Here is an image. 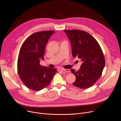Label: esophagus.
<instances>
[{"label": "esophagus", "instance_id": "obj_1", "mask_svg": "<svg viewBox=\"0 0 121 121\" xmlns=\"http://www.w3.org/2000/svg\"><path fill=\"white\" fill-rule=\"evenodd\" d=\"M61 70H62V71H65V72H66V73H70V72H71L70 70H69V69H61Z\"/></svg>", "mask_w": 121, "mask_h": 121}]
</instances>
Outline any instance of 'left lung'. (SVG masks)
I'll list each match as a JSON object with an SVG mask.
<instances>
[{
	"mask_svg": "<svg viewBox=\"0 0 121 121\" xmlns=\"http://www.w3.org/2000/svg\"><path fill=\"white\" fill-rule=\"evenodd\" d=\"M64 32L70 41L73 56L78 57L82 62L78 71L71 69L76 77L73 84L80 88H89L99 78L105 67L103 51L97 40L86 32L79 30Z\"/></svg>",
	"mask_w": 121,
	"mask_h": 121,
	"instance_id": "1",
	"label": "left lung"
}]
</instances>
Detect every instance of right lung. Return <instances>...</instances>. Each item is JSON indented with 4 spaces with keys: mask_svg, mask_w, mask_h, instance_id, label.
I'll return each mask as SVG.
<instances>
[{
    "mask_svg": "<svg viewBox=\"0 0 121 121\" xmlns=\"http://www.w3.org/2000/svg\"><path fill=\"white\" fill-rule=\"evenodd\" d=\"M53 31L38 32L24 41L19 52L17 73L24 85L30 89L39 91L48 86L57 72L40 64L44 59L45 48Z\"/></svg>",
    "mask_w": 121,
    "mask_h": 121,
    "instance_id": "right-lung-1",
    "label": "right lung"
}]
</instances>
